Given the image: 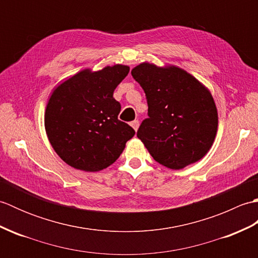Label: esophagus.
I'll list each match as a JSON object with an SVG mask.
<instances>
[{"label": "esophagus", "mask_w": 258, "mask_h": 258, "mask_svg": "<svg viewBox=\"0 0 258 258\" xmlns=\"http://www.w3.org/2000/svg\"><path fill=\"white\" fill-rule=\"evenodd\" d=\"M131 125H132V127H133L135 131H138L139 126H140V122H139V119H135V120H133V122L131 123Z\"/></svg>", "instance_id": "34e87169"}]
</instances>
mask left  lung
<instances>
[{"instance_id":"obj_1","label":"left lung","mask_w":258,"mask_h":258,"mask_svg":"<svg viewBox=\"0 0 258 258\" xmlns=\"http://www.w3.org/2000/svg\"><path fill=\"white\" fill-rule=\"evenodd\" d=\"M131 73L149 105V117L140 125L138 138L152 157L171 169L200 161L217 132V109L210 91L176 67L142 63Z\"/></svg>"}]
</instances>
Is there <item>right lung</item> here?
<instances>
[{
    "mask_svg": "<svg viewBox=\"0 0 258 258\" xmlns=\"http://www.w3.org/2000/svg\"><path fill=\"white\" fill-rule=\"evenodd\" d=\"M130 72L126 65L97 72L81 71L56 87L48 100L44 124L48 141L76 169L98 172L117 160L135 131L117 118L114 90Z\"/></svg>",
    "mask_w": 258,
    "mask_h": 258,
    "instance_id": "1",
    "label": "right lung"
}]
</instances>
